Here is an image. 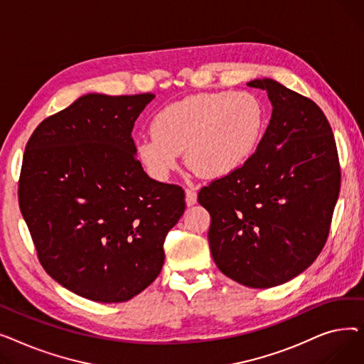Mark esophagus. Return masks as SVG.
Masks as SVG:
<instances>
[{
	"instance_id": "esophagus-1",
	"label": "esophagus",
	"mask_w": 364,
	"mask_h": 364,
	"mask_svg": "<svg viewBox=\"0 0 364 364\" xmlns=\"http://www.w3.org/2000/svg\"><path fill=\"white\" fill-rule=\"evenodd\" d=\"M196 202H198V193L195 192V190H192V188H187L186 190V203L188 206H192Z\"/></svg>"
}]
</instances>
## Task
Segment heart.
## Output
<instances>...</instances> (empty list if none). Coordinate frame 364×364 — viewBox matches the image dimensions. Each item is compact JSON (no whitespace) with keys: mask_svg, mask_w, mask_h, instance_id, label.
I'll use <instances>...</instances> for the list:
<instances>
[{"mask_svg":"<svg viewBox=\"0 0 364 364\" xmlns=\"http://www.w3.org/2000/svg\"><path fill=\"white\" fill-rule=\"evenodd\" d=\"M265 113L246 91H217L172 103L151 121V136L136 143L147 174L166 181L186 151L187 165L206 178L239 171L261 141Z\"/></svg>","mask_w":364,"mask_h":364,"instance_id":"obj_1","label":"heart"}]
</instances>
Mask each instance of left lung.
Here are the masks:
<instances>
[{"label": "left lung", "instance_id": "1", "mask_svg": "<svg viewBox=\"0 0 364 364\" xmlns=\"http://www.w3.org/2000/svg\"><path fill=\"white\" fill-rule=\"evenodd\" d=\"M250 87L269 92L272 119L239 171L200 188L211 215L208 240L223 274L247 288L292 280L326 243L341 171L332 128L321 109L272 78Z\"/></svg>", "mask_w": 364, "mask_h": 364}]
</instances>
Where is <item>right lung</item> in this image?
I'll return each instance as SVG.
<instances>
[{"instance_id":"1","label":"right lung","mask_w":364,"mask_h":364,"mask_svg":"<svg viewBox=\"0 0 364 364\" xmlns=\"http://www.w3.org/2000/svg\"><path fill=\"white\" fill-rule=\"evenodd\" d=\"M155 95L90 92L44 119L23 155L18 205L44 270L95 302H124L155 280L184 190L150 178L134 122Z\"/></svg>"}]
</instances>
